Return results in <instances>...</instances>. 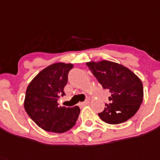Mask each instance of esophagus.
Segmentation results:
<instances>
[{
	"label": "esophagus",
	"instance_id": "esophagus-1",
	"mask_svg": "<svg viewBox=\"0 0 160 160\" xmlns=\"http://www.w3.org/2000/svg\"><path fill=\"white\" fill-rule=\"evenodd\" d=\"M81 105L82 106H86L88 105V104H89V100H86V101H84V102H81L80 103Z\"/></svg>",
	"mask_w": 160,
	"mask_h": 160
}]
</instances>
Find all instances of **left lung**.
<instances>
[{"label": "left lung", "instance_id": "8db88e82", "mask_svg": "<svg viewBox=\"0 0 160 160\" xmlns=\"http://www.w3.org/2000/svg\"><path fill=\"white\" fill-rule=\"evenodd\" d=\"M86 65L103 88L109 89L110 104L98 114L110 124H118L132 118L143 101V85L136 74L122 64L107 60L88 62Z\"/></svg>", "mask_w": 160, "mask_h": 160}]
</instances>
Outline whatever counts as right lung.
I'll return each instance as SVG.
<instances>
[{
	"mask_svg": "<svg viewBox=\"0 0 160 160\" xmlns=\"http://www.w3.org/2000/svg\"><path fill=\"white\" fill-rule=\"evenodd\" d=\"M72 63L56 62L39 72L29 83L24 99V109L31 119L42 129L62 133L76 123L80 107H59L58 100L65 95L63 88L68 82Z\"/></svg>",
	"mask_w": 160,
	"mask_h": 160,
	"instance_id": "add662e5",
	"label": "right lung"
}]
</instances>
